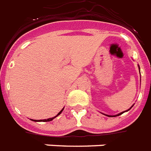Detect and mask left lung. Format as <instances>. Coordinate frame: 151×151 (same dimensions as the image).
I'll return each instance as SVG.
<instances>
[{
  "mask_svg": "<svg viewBox=\"0 0 151 151\" xmlns=\"http://www.w3.org/2000/svg\"><path fill=\"white\" fill-rule=\"evenodd\" d=\"M124 112H122V113H120V114H117V115H114V117H115V116H119V115H120V114H123ZM107 116H108V117H112V116H111V115H107Z\"/></svg>",
  "mask_w": 151,
  "mask_h": 151,
  "instance_id": "1",
  "label": "left lung"
}]
</instances>
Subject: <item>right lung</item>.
Instances as JSON below:
<instances>
[{"instance_id":"add662e5","label":"right lung","mask_w":151,"mask_h":151,"mask_svg":"<svg viewBox=\"0 0 151 151\" xmlns=\"http://www.w3.org/2000/svg\"><path fill=\"white\" fill-rule=\"evenodd\" d=\"M63 110H64V109H62V110H61V111L59 112L58 114H57L56 116L53 117V118H50V119H43V120H40V121H39V120H33V121H34V122H50V121H52L53 119H55V118H56L57 116H58L59 114H61V112H62V111H63Z\"/></svg>"}]
</instances>
